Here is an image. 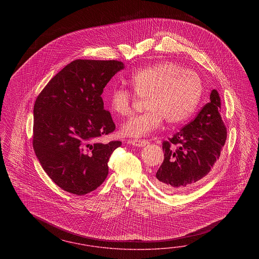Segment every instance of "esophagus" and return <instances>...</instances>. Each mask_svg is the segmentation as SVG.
I'll return each instance as SVG.
<instances>
[{
	"label": "esophagus",
	"instance_id": "34e87169",
	"mask_svg": "<svg viewBox=\"0 0 259 259\" xmlns=\"http://www.w3.org/2000/svg\"><path fill=\"white\" fill-rule=\"evenodd\" d=\"M129 142L134 146H138V147H143L149 143L146 140H131Z\"/></svg>",
	"mask_w": 259,
	"mask_h": 259
}]
</instances>
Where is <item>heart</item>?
Segmentation results:
<instances>
[{
	"label": "heart",
	"instance_id": "b5f03b06",
	"mask_svg": "<svg viewBox=\"0 0 259 259\" xmlns=\"http://www.w3.org/2000/svg\"><path fill=\"white\" fill-rule=\"evenodd\" d=\"M135 94L146 98L143 114L125 121L120 132L127 137L141 138L149 135L166 120L178 124L195 112L203 93L199 75L184 69L178 63L163 62L135 71L128 78ZM135 95L124 87H114L105 102L110 111L119 117L131 114Z\"/></svg>",
	"mask_w": 259,
	"mask_h": 259
}]
</instances>
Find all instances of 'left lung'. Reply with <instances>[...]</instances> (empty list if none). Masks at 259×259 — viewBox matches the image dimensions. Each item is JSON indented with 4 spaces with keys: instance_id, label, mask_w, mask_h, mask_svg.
Instances as JSON below:
<instances>
[{
    "instance_id": "1",
    "label": "left lung",
    "mask_w": 259,
    "mask_h": 259,
    "mask_svg": "<svg viewBox=\"0 0 259 259\" xmlns=\"http://www.w3.org/2000/svg\"><path fill=\"white\" fill-rule=\"evenodd\" d=\"M220 95L213 89L210 102L195 119L162 142L164 159L156 174V183L172 194L196 186L210 172L227 139L220 112Z\"/></svg>"
}]
</instances>
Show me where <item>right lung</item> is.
I'll return each mask as SVG.
<instances>
[{"label": "right lung", "instance_id": "1", "mask_svg": "<svg viewBox=\"0 0 259 259\" xmlns=\"http://www.w3.org/2000/svg\"><path fill=\"white\" fill-rule=\"evenodd\" d=\"M118 61L76 60L50 79L34 104L33 148L56 184L82 196L102 185L121 141L100 142L116 125L101 97Z\"/></svg>", "mask_w": 259, "mask_h": 259}]
</instances>
